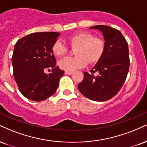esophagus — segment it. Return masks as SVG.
Returning <instances> with one entry per match:
<instances>
[{"label": "esophagus", "instance_id": "34e87169", "mask_svg": "<svg viewBox=\"0 0 147 147\" xmlns=\"http://www.w3.org/2000/svg\"><path fill=\"white\" fill-rule=\"evenodd\" d=\"M65 74L66 75H71L73 74V72H70V71H66V70H65Z\"/></svg>", "mask_w": 147, "mask_h": 147}]
</instances>
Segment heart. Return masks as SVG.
Returning <instances> with one entry per match:
<instances>
[{"label":"heart","mask_w":147,"mask_h":147,"mask_svg":"<svg viewBox=\"0 0 147 147\" xmlns=\"http://www.w3.org/2000/svg\"><path fill=\"white\" fill-rule=\"evenodd\" d=\"M69 45L76 48L74 51L75 57H66L59 62L60 68L72 72L77 69L84 68L88 61L90 63H96L104 53L105 42L100 37L93 36L88 31H81L71 35L68 39ZM52 52L55 57H60L68 52V48L64 44L57 40L52 47Z\"/></svg>","instance_id":"b5f03b06"}]
</instances>
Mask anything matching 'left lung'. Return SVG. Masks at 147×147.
Here are the masks:
<instances>
[{
  "label": "left lung",
  "mask_w": 147,
  "mask_h": 147,
  "mask_svg": "<svg viewBox=\"0 0 147 147\" xmlns=\"http://www.w3.org/2000/svg\"><path fill=\"white\" fill-rule=\"evenodd\" d=\"M90 28L101 31L105 49L90 72H84V79L78 84V88L89 99L105 101L114 97L126 80L129 68L128 44L121 31L114 28L106 25Z\"/></svg>",
  "instance_id": "8db88e82"
}]
</instances>
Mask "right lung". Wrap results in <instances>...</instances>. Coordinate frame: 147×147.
Returning <instances> with one entry per match:
<instances>
[{"label": "right lung", "mask_w": 147, "mask_h": 147, "mask_svg": "<svg viewBox=\"0 0 147 147\" xmlns=\"http://www.w3.org/2000/svg\"><path fill=\"white\" fill-rule=\"evenodd\" d=\"M59 33H33L18 40L11 62L14 79L23 96L42 101L52 96L64 71L56 65L52 47ZM51 69L49 75L46 69Z\"/></svg>", "instance_id": "add662e5"}]
</instances>
